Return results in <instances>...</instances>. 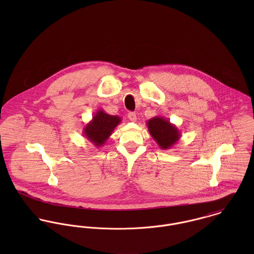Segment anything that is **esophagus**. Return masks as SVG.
<instances>
[{
  "mask_svg": "<svg viewBox=\"0 0 254 254\" xmlns=\"http://www.w3.org/2000/svg\"><path fill=\"white\" fill-rule=\"evenodd\" d=\"M128 118H129L131 121L135 122V121L137 120V115H136L135 112H129V113H128Z\"/></svg>",
  "mask_w": 254,
  "mask_h": 254,
  "instance_id": "34e87169",
  "label": "esophagus"
}]
</instances>
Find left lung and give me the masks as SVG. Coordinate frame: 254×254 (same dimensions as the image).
Returning <instances> with one entry per match:
<instances>
[{"label": "left lung", "mask_w": 254, "mask_h": 254, "mask_svg": "<svg viewBox=\"0 0 254 254\" xmlns=\"http://www.w3.org/2000/svg\"><path fill=\"white\" fill-rule=\"evenodd\" d=\"M150 136L161 149H169L178 143L181 133L168 119L162 116H155L146 121Z\"/></svg>", "instance_id": "left-lung-1"}]
</instances>
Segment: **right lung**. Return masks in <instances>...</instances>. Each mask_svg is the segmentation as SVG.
<instances>
[{
	"label": "right lung",
	"mask_w": 254,
	"mask_h": 254,
	"mask_svg": "<svg viewBox=\"0 0 254 254\" xmlns=\"http://www.w3.org/2000/svg\"><path fill=\"white\" fill-rule=\"evenodd\" d=\"M120 122L121 118L119 116L110 115L105 110L99 109L92 120L84 127L83 134L96 147H101L106 144Z\"/></svg>",
	"instance_id": "add662e5"
}]
</instances>
